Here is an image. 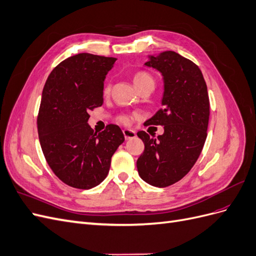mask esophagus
<instances>
[{
  "instance_id": "esophagus-1",
  "label": "esophagus",
  "mask_w": 256,
  "mask_h": 256,
  "mask_svg": "<svg viewBox=\"0 0 256 256\" xmlns=\"http://www.w3.org/2000/svg\"><path fill=\"white\" fill-rule=\"evenodd\" d=\"M122 134L125 136L126 140H130V138H136V131L131 130V129H124L122 130Z\"/></svg>"
}]
</instances>
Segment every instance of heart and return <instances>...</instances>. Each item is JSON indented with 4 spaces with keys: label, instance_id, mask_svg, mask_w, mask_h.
<instances>
[{
    "label": "heart",
    "instance_id": "heart-1",
    "mask_svg": "<svg viewBox=\"0 0 256 256\" xmlns=\"http://www.w3.org/2000/svg\"><path fill=\"white\" fill-rule=\"evenodd\" d=\"M134 84L138 90L144 88H154V80L148 72H138L134 76ZM110 92V85L106 84L104 88V92ZM120 120L122 122H127L128 118L127 116H122Z\"/></svg>",
    "mask_w": 256,
    "mask_h": 256
}]
</instances>
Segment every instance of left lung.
Returning a JSON list of instances; mask_svg holds the SVG:
<instances>
[{
	"mask_svg": "<svg viewBox=\"0 0 256 256\" xmlns=\"http://www.w3.org/2000/svg\"><path fill=\"white\" fill-rule=\"evenodd\" d=\"M144 65L164 79L162 109L145 122L164 126V132L156 138L138 131L145 150L136 168L144 182L164 188L180 180L203 150L209 120L207 85L200 68L174 51L148 56Z\"/></svg>",
	"mask_w": 256,
	"mask_h": 256,
	"instance_id": "8db88e82",
	"label": "left lung"
}]
</instances>
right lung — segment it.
<instances>
[{
    "instance_id": "right-lung-1",
    "label": "right lung",
    "mask_w": 256,
    "mask_h": 256,
    "mask_svg": "<svg viewBox=\"0 0 256 256\" xmlns=\"http://www.w3.org/2000/svg\"><path fill=\"white\" fill-rule=\"evenodd\" d=\"M115 58L79 53L64 60L49 74L37 118L44 158L60 180L78 189L104 180L111 158L125 141L118 125L94 132L88 112L104 104V82Z\"/></svg>"
}]
</instances>
